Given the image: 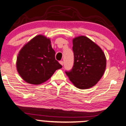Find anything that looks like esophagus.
<instances>
[{"label": "esophagus", "instance_id": "1", "mask_svg": "<svg viewBox=\"0 0 126 126\" xmlns=\"http://www.w3.org/2000/svg\"><path fill=\"white\" fill-rule=\"evenodd\" d=\"M60 63L62 65V66L63 65V61H60Z\"/></svg>", "mask_w": 126, "mask_h": 126}]
</instances>
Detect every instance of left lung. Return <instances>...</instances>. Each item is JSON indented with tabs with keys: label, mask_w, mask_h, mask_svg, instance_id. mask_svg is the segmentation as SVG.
I'll list each match as a JSON object with an SVG mask.
<instances>
[{
	"label": "left lung",
	"mask_w": 126,
	"mask_h": 126,
	"mask_svg": "<svg viewBox=\"0 0 126 126\" xmlns=\"http://www.w3.org/2000/svg\"><path fill=\"white\" fill-rule=\"evenodd\" d=\"M73 66L66 71L76 87L85 89L92 87L100 80L106 67V58L98 45L85 36L73 40Z\"/></svg>",
	"instance_id": "obj_1"
}]
</instances>
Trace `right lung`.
<instances>
[{
  "label": "right lung",
  "mask_w": 126,
  "mask_h": 126,
  "mask_svg": "<svg viewBox=\"0 0 126 126\" xmlns=\"http://www.w3.org/2000/svg\"><path fill=\"white\" fill-rule=\"evenodd\" d=\"M50 39L36 36L20 50L17 57L19 74L25 82L39 85L51 78L62 66L55 59Z\"/></svg>",
  "instance_id": "add662e5"
}]
</instances>
